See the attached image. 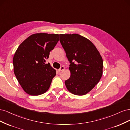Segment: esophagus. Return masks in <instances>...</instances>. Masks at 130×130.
Instances as JSON below:
<instances>
[{"label":"esophagus","instance_id":"34e87169","mask_svg":"<svg viewBox=\"0 0 130 130\" xmlns=\"http://www.w3.org/2000/svg\"><path fill=\"white\" fill-rule=\"evenodd\" d=\"M64 69V67H63V66H62L58 70V71L59 72H61L63 71V70Z\"/></svg>","mask_w":130,"mask_h":130}]
</instances>
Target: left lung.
<instances>
[{
	"mask_svg": "<svg viewBox=\"0 0 130 130\" xmlns=\"http://www.w3.org/2000/svg\"><path fill=\"white\" fill-rule=\"evenodd\" d=\"M60 41L70 63L66 87L74 95H85L103 75V58L93 43L80 35L60 34Z\"/></svg>",
	"mask_w": 130,
	"mask_h": 130,
	"instance_id": "left-lung-1",
	"label": "left lung"
}]
</instances>
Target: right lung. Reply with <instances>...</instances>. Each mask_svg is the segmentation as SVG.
<instances>
[{"mask_svg": "<svg viewBox=\"0 0 130 130\" xmlns=\"http://www.w3.org/2000/svg\"><path fill=\"white\" fill-rule=\"evenodd\" d=\"M58 40V34H35L23 41L15 51L14 73L27 94L39 95L49 89L56 70L49 63H45V60Z\"/></svg>", "mask_w": 130, "mask_h": 130, "instance_id": "1", "label": "right lung"}]
</instances>
